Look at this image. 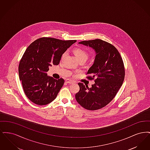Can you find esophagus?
I'll list each match as a JSON object with an SVG mask.
<instances>
[{
	"mask_svg": "<svg viewBox=\"0 0 150 150\" xmlns=\"http://www.w3.org/2000/svg\"><path fill=\"white\" fill-rule=\"evenodd\" d=\"M66 83H68V84H72V83H74V82L71 80H69V79H67V80H66Z\"/></svg>",
	"mask_w": 150,
	"mask_h": 150,
	"instance_id": "obj_1",
	"label": "esophagus"
}]
</instances>
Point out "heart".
Segmentation results:
<instances>
[{
  "mask_svg": "<svg viewBox=\"0 0 150 150\" xmlns=\"http://www.w3.org/2000/svg\"><path fill=\"white\" fill-rule=\"evenodd\" d=\"M74 52L75 56L78 59L79 61L85 60L86 61L89 57L88 53L85 50L81 48H76L74 50ZM65 55V53H64L62 57Z\"/></svg>",
  "mask_w": 150,
  "mask_h": 150,
  "instance_id": "obj_1",
  "label": "heart"
}]
</instances>
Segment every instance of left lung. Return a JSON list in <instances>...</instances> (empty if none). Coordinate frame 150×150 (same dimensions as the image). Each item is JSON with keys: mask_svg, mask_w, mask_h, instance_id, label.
<instances>
[{"mask_svg": "<svg viewBox=\"0 0 150 150\" xmlns=\"http://www.w3.org/2000/svg\"><path fill=\"white\" fill-rule=\"evenodd\" d=\"M79 43L92 48L96 53L94 64L86 73L88 79H96L90 88L79 83L80 90L75 94V98L86 110H98L114 99L122 86L125 77L123 61L114 46L102 40L97 39Z\"/></svg>", "mask_w": 150, "mask_h": 150, "instance_id": "1", "label": "left lung"}]
</instances>
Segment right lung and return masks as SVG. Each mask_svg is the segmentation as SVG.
Here are the masks:
<instances>
[{"instance_id":"obj_1","label":"right lung","mask_w":150,"mask_h":150,"mask_svg":"<svg viewBox=\"0 0 150 150\" xmlns=\"http://www.w3.org/2000/svg\"><path fill=\"white\" fill-rule=\"evenodd\" d=\"M76 42L43 37L28 47L20 62L18 74L24 92L31 102L45 105L56 98L64 80L48 76L47 72L52 64H59L64 52Z\"/></svg>"}]
</instances>
